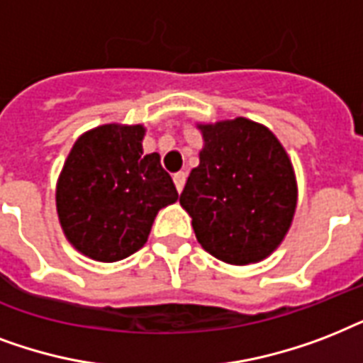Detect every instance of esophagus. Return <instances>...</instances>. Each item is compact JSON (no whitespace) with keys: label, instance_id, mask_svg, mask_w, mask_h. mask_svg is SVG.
Wrapping results in <instances>:
<instances>
[{"label":"esophagus","instance_id":"34e87169","mask_svg":"<svg viewBox=\"0 0 363 363\" xmlns=\"http://www.w3.org/2000/svg\"><path fill=\"white\" fill-rule=\"evenodd\" d=\"M185 179H187V174H185V172L174 174V184H176V189H178V193H182V189H184Z\"/></svg>","mask_w":363,"mask_h":363}]
</instances>
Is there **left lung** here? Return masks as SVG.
I'll return each instance as SVG.
<instances>
[{"label": "left lung", "mask_w": 363, "mask_h": 363, "mask_svg": "<svg viewBox=\"0 0 363 363\" xmlns=\"http://www.w3.org/2000/svg\"><path fill=\"white\" fill-rule=\"evenodd\" d=\"M201 164L179 202L193 218L196 240L231 265L265 259L288 233L297 204L294 168L277 136L238 117L199 126Z\"/></svg>", "instance_id": "left-lung-1"}]
</instances>
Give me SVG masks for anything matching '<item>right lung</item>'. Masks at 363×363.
<instances>
[{"mask_svg": "<svg viewBox=\"0 0 363 363\" xmlns=\"http://www.w3.org/2000/svg\"><path fill=\"white\" fill-rule=\"evenodd\" d=\"M143 126L104 125L85 132L56 187L62 229L81 254L111 263L147 242L157 212L178 201L159 153L143 155Z\"/></svg>", "mask_w": 363, "mask_h": 363, "instance_id": "add662e5", "label": "right lung"}]
</instances>
